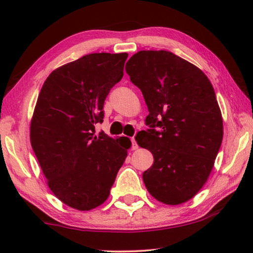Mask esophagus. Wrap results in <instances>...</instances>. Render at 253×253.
Listing matches in <instances>:
<instances>
[{"label": "esophagus", "mask_w": 253, "mask_h": 253, "mask_svg": "<svg viewBox=\"0 0 253 253\" xmlns=\"http://www.w3.org/2000/svg\"><path fill=\"white\" fill-rule=\"evenodd\" d=\"M131 143H132V146H131V148H132V150H137L138 145H137V141L134 138H131Z\"/></svg>", "instance_id": "obj_1"}]
</instances>
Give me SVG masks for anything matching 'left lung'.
I'll return each instance as SVG.
<instances>
[{
	"mask_svg": "<svg viewBox=\"0 0 253 253\" xmlns=\"http://www.w3.org/2000/svg\"><path fill=\"white\" fill-rule=\"evenodd\" d=\"M126 71L148 109V129L136 136L154 158L143 174L145 186L167 205L188 202L206 183L222 143L213 86L196 65L167 50L138 51Z\"/></svg>",
	"mask_w": 253,
	"mask_h": 253,
	"instance_id": "1",
	"label": "left lung"
}]
</instances>
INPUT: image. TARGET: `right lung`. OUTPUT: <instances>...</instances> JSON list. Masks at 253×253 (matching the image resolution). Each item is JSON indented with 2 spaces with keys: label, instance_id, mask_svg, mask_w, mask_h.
<instances>
[{
  "label": "right lung",
  "instance_id": "add662e5",
  "mask_svg": "<svg viewBox=\"0 0 253 253\" xmlns=\"http://www.w3.org/2000/svg\"><path fill=\"white\" fill-rule=\"evenodd\" d=\"M126 58V53L85 55L51 72L40 91L31 145L49 189L72 209L89 211L105 203L127 155L130 140L95 136Z\"/></svg>",
  "mask_w": 253,
  "mask_h": 253
}]
</instances>
